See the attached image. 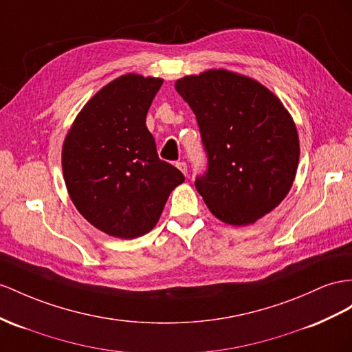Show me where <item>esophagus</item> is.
<instances>
[{"instance_id": "esophagus-1", "label": "esophagus", "mask_w": 352, "mask_h": 352, "mask_svg": "<svg viewBox=\"0 0 352 352\" xmlns=\"http://www.w3.org/2000/svg\"><path fill=\"white\" fill-rule=\"evenodd\" d=\"M177 168L182 170L184 175H187V164H186V162H177Z\"/></svg>"}]
</instances>
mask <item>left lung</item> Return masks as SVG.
Returning a JSON list of instances; mask_svg holds the SVG:
<instances>
[{"instance_id": "left-lung-1", "label": "left lung", "mask_w": 352, "mask_h": 352, "mask_svg": "<svg viewBox=\"0 0 352 352\" xmlns=\"http://www.w3.org/2000/svg\"><path fill=\"white\" fill-rule=\"evenodd\" d=\"M175 90L199 124L208 170L195 186L212 215L247 226L275 210L290 192L300 156L296 123L279 98L223 68L178 78Z\"/></svg>"}]
</instances>
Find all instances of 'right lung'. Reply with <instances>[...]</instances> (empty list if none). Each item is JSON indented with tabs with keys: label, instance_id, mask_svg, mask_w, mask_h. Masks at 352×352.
<instances>
[{
	"label": "right lung",
	"instance_id": "obj_1",
	"mask_svg": "<svg viewBox=\"0 0 352 352\" xmlns=\"http://www.w3.org/2000/svg\"><path fill=\"white\" fill-rule=\"evenodd\" d=\"M164 78L124 74L89 99L62 146L68 195L107 235L133 239L160 219L184 175L157 156L146 116Z\"/></svg>",
	"mask_w": 352,
	"mask_h": 352
}]
</instances>
